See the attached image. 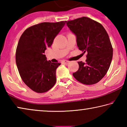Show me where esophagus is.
Here are the masks:
<instances>
[{"mask_svg": "<svg viewBox=\"0 0 127 127\" xmlns=\"http://www.w3.org/2000/svg\"><path fill=\"white\" fill-rule=\"evenodd\" d=\"M62 63H63L64 64H65V65H67V64L69 63V61H62Z\"/></svg>", "mask_w": 127, "mask_h": 127, "instance_id": "1", "label": "esophagus"}]
</instances>
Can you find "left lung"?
<instances>
[{
  "label": "left lung",
  "instance_id": "left-lung-1",
  "mask_svg": "<svg viewBox=\"0 0 127 127\" xmlns=\"http://www.w3.org/2000/svg\"><path fill=\"white\" fill-rule=\"evenodd\" d=\"M65 23L76 35L78 49L87 53L86 63L78 62V70L73 76L83 84H95L106 74L112 60L113 50L108 34L100 23L88 17Z\"/></svg>",
  "mask_w": 127,
  "mask_h": 127
}]
</instances>
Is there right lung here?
Returning <instances> with one entry per match:
<instances>
[{"label":"right lung","instance_id":"1","mask_svg":"<svg viewBox=\"0 0 127 127\" xmlns=\"http://www.w3.org/2000/svg\"><path fill=\"white\" fill-rule=\"evenodd\" d=\"M65 22L32 26L25 30L19 40L16 53L17 68L25 84L37 93L49 91L57 81L56 70L61 63L48 61L44 53Z\"/></svg>","mask_w":127,"mask_h":127}]
</instances>
